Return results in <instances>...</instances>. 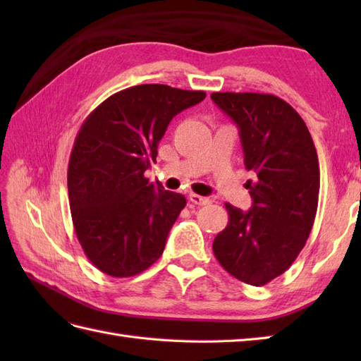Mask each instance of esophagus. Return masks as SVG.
I'll return each instance as SVG.
<instances>
[{"instance_id":"1","label":"esophagus","mask_w":361,"mask_h":361,"mask_svg":"<svg viewBox=\"0 0 361 361\" xmlns=\"http://www.w3.org/2000/svg\"><path fill=\"white\" fill-rule=\"evenodd\" d=\"M189 200L192 202L194 204H198V206H204V204H209L211 200L208 197H202V195H197V194H190L189 195Z\"/></svg>"}]
</instances>
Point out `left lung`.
I'll list each match as a JSON object with an SVG mask.
<instances>
[{
  "instance_id": "obj_1",
  "label": "left lung",
  "mask_w": 361,
  "mask_h": 361,
  "mask_svg": "<svg viewBox=\"0 0 361 361\" xmlns=\"http://www.w3.org/2000/svg\"><path fill=\"white\" fill-rule=\"evenodd\" d=\"M231 118L243 149L251 209L225 203L229 221L212 243L225 270L250 286H265L295 262L309 239L319 194L315 144L293 106L273 94L212 93Z\"/></svg>"
}]
</instances>
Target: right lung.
Returning <instances> with one entry per match:
<instances>
[{"mask_svg":"<svg viewBox=\"0 0 361 361\" xmlns=\"http://www.w3.org/2000/svg\"><path fill=\"white\" fill-rule=\"evenodd\" d=\"M204 97V91L136 85L105 99L82 124L68 195L75 234L97 270L130 278L163 255L186 198L144 173L157 161L169 122Z\"/></svg>","mask_w":361,"mask_h":361,"instance_id":"right-lung-1","label":"right lung"}]
</instances>
